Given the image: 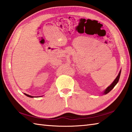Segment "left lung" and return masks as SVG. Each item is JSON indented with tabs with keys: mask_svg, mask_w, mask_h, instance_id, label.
<instances>
[{
	"mask_svg": "<svg viewBox=\"0 0 132 132\" xmlns=\"http://www.w3.org/2000/svg\"><path fill=\"white\" fill-rule=\"evenodd\" d=\"M121 70H120L119 74H118L117 77H116V78L114 79V81L112 82V84H111V85H110V86H108V87H107V88L105 90V91H104V93H103V94H108V93H109V92L111 91V90H112L113 88H114V87L116 86V84H117L118 83V81H119L120 77V74H121Z\"/></svg>",
	"mask_w": 132,
	"mask_h": 132,
	"instance_id": "1",
	"label": "left lung"
}]
</instances>
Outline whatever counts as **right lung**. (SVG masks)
Masks as SVG:
<instances>
[{
  "label": "right lung",
  "mask_w": 132,
  "mask_h": 132,
  "mask_svg": "<svg viewBox=\"0 0 132 132\" xmlns=\"http://www.w3.org/2000/svg\"><path fill=\"white\" fill-rule=\"evenodd\" d=\"M26 95V96H27V97H31V98H33V97H33V96H31V95H28V94H26V93H24Z\"/></svg>",
  "instance_id": "obj_1"
}]
</instances>
